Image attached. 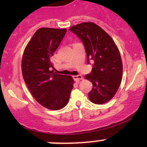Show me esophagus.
<instances>
[{
	"instance_id": "obj_1",
	"label": "esophagus",
	"mask_w": 147,
	"mask_h": 147,
	"mask_svg": "<svg viewBox=\"0 0 147 147\" xmlns=\"http://www.w3.org/2000/svg\"><path fill=\"white\" fill-rule=\"evenodd\" d=\"M72 78L76 82H77V81H79V80H82V79H83V77H82V75H75L72 77Z\"/></svg>"
}]
</instances>
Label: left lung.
<instances>
[{
	"label": "left lung",
	"instance_id": "1",
	"mask_svg": "<svg viewBox=\"0 0 147 147\" xmlns=\"http://www.w3.org/2000/svg\"><path fill=\"white\" fill-rule=\"evenodd\" d=\"M70 31L83 42L88 64L94 61L92 71L85 78L92 82L89 99L95 104L110 101L119 88L123 66L120 53L113 38L102 28L92 22L73 25Z\"/></svg>",
	"mask_w": 147,
	"mask_h": 147
}]
</instances>
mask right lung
Returning a JSON list of instances; mask_svg holds the SVG:
<instances>
[{
    "instance_id": "obj_1",
    "label": "right lung",
    "mask_w": 147,
    "mask_h": 147,
    "mask_svg": "<svg viewBox=\"0 0 147 147\" xmlns=\"http://www.w3.org/2000/svg\"><path fill=\"white\" fill-rule=\"evenodd\" d=\"M66 29L37 30L25 47L21 63L23 79L33 97L50 110L68 104L74 80L70 75L56 74L51 57L66 33Z\"/></svg>"
}]
</instances>
